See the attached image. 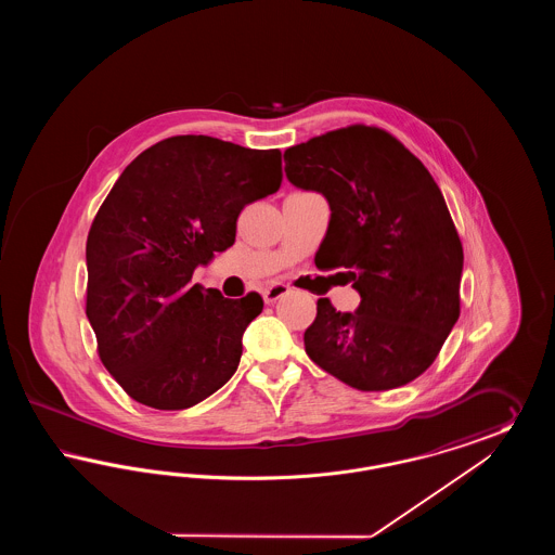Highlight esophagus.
Instances as JSON below:
<instances>
[{"label": "esophagus", "mask_w": 555, "mask_h": 555, "mask_svg": "<svg viewBox=\"0 0 555 555\" xmlns=\"http://www.w3.org/2000/svg\"><path fill=\"white\" fill-rule=\"evenodd\" d=\"M287 293H289V287H287V285H283V283H274V285H270L268 289H264L262 297H264L266 304H274L276 299L285 297Z\"/></svg>", "instance_id": "34e87169"}]
</instances>
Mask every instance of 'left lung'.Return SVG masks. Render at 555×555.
Returning <instances> with one entry per match:
<instances>
[{
	"label": "left lung",
	"mask_w": 555,
	"mask_h": 555,
	"mask_svg": "<svg viewBox=\"0 0 555 555\" xmlns=\"http://www.w3.org/2000/svg\"><path fill=\"white\" fill-rule=\"evenodd\" d=\"M285 172L328 202L318 268H341L362 297L356 312L320 297L306 353L360 391L408 385L435 362L460 318L464 251L441 189L393 134L366 125L293 145Z\"/></svg>",
	"instance_id": "8db88e82"
}]
</instances>
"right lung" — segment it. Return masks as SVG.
Listing matches in <instances>:
<instances>
[{
	"label": "right lung",
	"mask_w": 555,
	"mask_h": 555,
	"mask_svg": "<svg viewBox=\"0 0 555 555\" xmlns=\"http://www.w3.org/2000/svg\"><path fill=\"white\" fill-rule=\"evenodd\" d=\"M279 150L206 134L164 139L125 168L87 237V318L107 372L156 410H185L233 374L251 291L227 299L193 270L235 243L241 210L279 191Z\"/></svg>",
	"instance_id": "obj_1"
}]
</instances>
